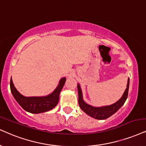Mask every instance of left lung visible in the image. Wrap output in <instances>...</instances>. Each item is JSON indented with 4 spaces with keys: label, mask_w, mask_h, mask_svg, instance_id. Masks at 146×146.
<instances>
[{
    "label": "left lung",
    "mask_w": 146,
    "mask_h": 146,
    "mask_svg": "<svg viewBox=\"0 0 146 146\" xmlns=\"http://www.w3.org/2000/svg\"><path fill=\"white\" fill-rule=\"evenodd\" d=\"M129 86V79H128L126 90H125L123 96L121 97V98L119 100H118L117 102L113 104L110 105V106H102L99 108V107H94L90 106V105L86 104L84 102V100H83L82 90H81L80 86L78 84L77 85V90H78V102L79 107L87 114H88L90 117L94 118L96 119L104 120L108 119V117H110V116L115 113L124 104L127 98V96H128Z\"/></svg>",
    "instance_id": "8db88e82"
}]
</instances>
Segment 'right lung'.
<instances>
[{"label": "right lung", "instance_id": "right-lung-1", "mask_svg": "<svg viewBox=\"0 0 146 146\" xmlns=\"http://www.w3.org/2000/svg\"><path fill=\"white\" fill-rule=\"evenodd\" d=\"M66 82V78L60 79L59 84L51 94L44 97H25L15 88L12 79L10 82L11 91L14 98L25 111L34 114L42 113L52 109L58 104L59 94Z\"/></svg>", "mask_w": 146, "mask_h": 146}]
</instances>
